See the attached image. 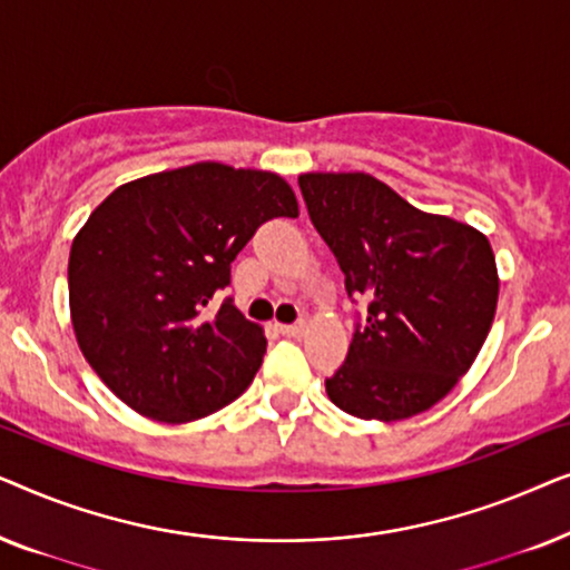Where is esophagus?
<instances>
[{
	"instance_id": "esophagus-1",
	"label": "esophagus",
	"mask_w": 570,
	"mask_h": 570,
	"mask_svg": "<svg viewBox=\"0 0 570 570\" xmlns=\"http://www.w3.org/2000/svg\"><path fill=\"white\" fill-rule=\"evenodd\" d=\"M306 326L308 324L301 318V322H295V324H279V332H283L285 337H301V334L306 332Z\"/></svg>"
}]
</instances>
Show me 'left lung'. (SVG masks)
<instances>
[{
    "instance_id": "8db88e82",
    "label": "left lung",
    "mask_w": 570,
    "mask_h": 570,
    "mask_svg": "<svg viewBox=\"0 0 570 570\" xmlns=\"http://www.w3.org/2000/svg\"><path fill=\"white\" fill-rule=\"evenodd\" d=\"M298 184L347 295L368 298L326 394L347 415L381 423L431 410L493 324L501 279L490 240L412 207L371 174H301Z\"/></svg>"
}]
</instances>
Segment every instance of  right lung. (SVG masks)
<instances>
[{"mask_svg": "<svg viewBox=\"0 0 570 570\" xmlns=\"http://www.w3.org/2000/svg\"><path fill=\"white\" fill-rule=\"evenodd\" d=\"M272 217H298L283 176L209 160L121 184L92 209L69 252V314L124 404L178 425L246 392L267 337L230 301L207 306Z\"/></svg>", "mask_w": 570, "mask_h": 570, "instance_id": "add662e5", "label": "right lung"}]
</instances>
